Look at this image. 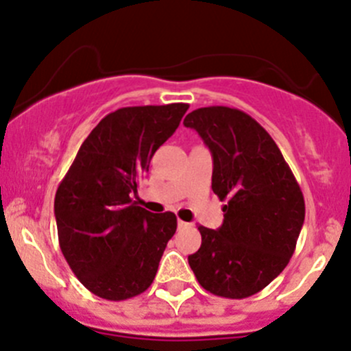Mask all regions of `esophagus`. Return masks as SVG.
Masks as SVG:
<instances>
[{
    "label": "esophagus",
    "mask_w": 351,
    "mask_h": 351,
    "mask_svg": "<svg viewBox=\"0 0 351 351\" xmlns=\"http://www.w3.org/2000/svg\"><path fill=\"white\" fill-rule=\"evenodd\" d=\"M186 226H189V223H185V221H182V219L178 221V228H186Z\"/></svg>",
    "instance_id": "obj_1"
}]
</instances>
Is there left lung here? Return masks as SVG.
<instances>
[{
  "mask_svg": "<svg viewBox=\"0 0 351 351\" xmlns=\"http://www.w3.org/2000/svg\"><path fill=\"white\" fill-rule=\"evenodd\" d=\"M183 125L209 147L213 192L226 200L221 228L199 226L202 243L189 264L209 293L252 297L288 266L305 219L304 193L276 142L250 114L199 108Z\"/></svg>",
  "mask_w": 351,
  "mask_h": 351,
  "instance_id": "obj_1",
  "label": "left lung"
}]
</instances>
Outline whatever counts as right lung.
<instances>
[{
	"label": "right lung",
	"mask_w": 351,
	"mask_h": 351,
	"mask_svg": "<svg viewBox=\"0 0 351 351\" xmlns=\"http://www.w3.org/2000/svg\"><path fill=\"white\" fill-rule=\"evenodd\" d=\"M186 110L189 104L173 103L106 114L58 185L54 216L61 252L80 283L104 300L144 293L175 234V214L149 213L132 193Z\"/></svg>",
	"instance_id": "obj_1"
}]
</instances>
